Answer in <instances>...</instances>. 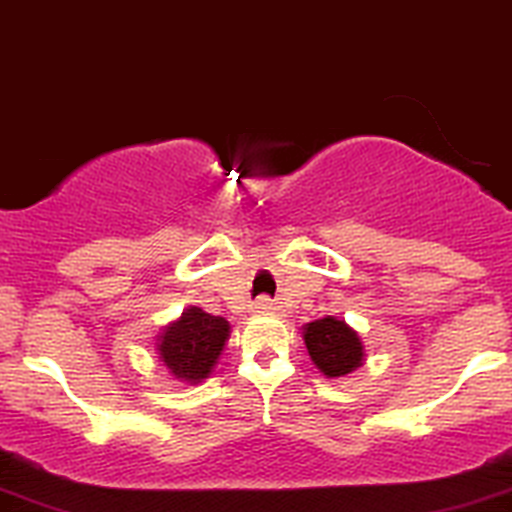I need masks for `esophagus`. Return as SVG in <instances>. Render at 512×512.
Listing matches in <instances>:
<instances>
[{"mask_svg": "<svg viewBox=\"0 0 512 512\" xmlns=\"http://www.w3.org/2000/svg\"><path fill=\"white\" fill-rule=\"evenodd\" d=\"M276 310V303L267 298V295H260V298L252 303V312H257V315H269V312Z\"/></svg>", "mask_w": 512, "mask_h": 512, "instance_id": "34e87169", "label": "esophagus"}]
</instances>
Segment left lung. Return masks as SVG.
<instances>
[{"label": "left lung", "instance_id": "left-lung-1", "mask_svg": "<svg viewBox=\"0 0 512 512\" xmlns=\"http://www.w3.org/2000/svg\"><path fill=\"white\" fill-rule=\"evenodd\" d=\"M307 353L324 377H348L365 360V346L355 329L336 317H324L303 326Z\"/></svg>", "mask_w": 512, "mask_h": 512}]
</instances>
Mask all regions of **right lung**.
<instances>
[{
	"mask_svg": "<svg viewBox=\"0 0 512 512\" xmlns=\"http://www.w3.org/2000/svg\"><path fill=\"white\" fill-rule=\"evenodd\" d=\"M229 336L231 324L224 317L207 315L202 307L190 305L157 336L159 360L171 377L195 386L212 374Z\"/></svg>",
	"mask_w": 512,
	"mask_h": 512,
	"instance_id": "add662e5",
	"label": "right lung"
}]
</instances>
